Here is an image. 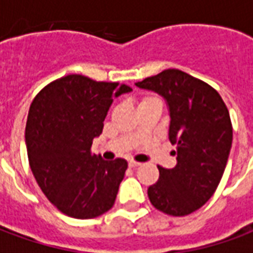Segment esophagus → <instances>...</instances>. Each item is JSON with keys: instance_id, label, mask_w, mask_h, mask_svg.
Returning <instances> with one entry per match:
<instances>
[{"instance_id": "esophagus-1", "label": "esophagus", "mask_w": 253, "mask_h": 253, "mask_svg": "<svg viewBox=\"0 0 253 253\" xmlns=\"http://www.w3.org/2000/svg\"><path fill=\"white\" fill-rule=\"evenodd\" d=\"M128 165H130L131 168H135V167H139V165H141V163H138V161H134V160H131V161H128Z\"/></svg>"}]
</instances>
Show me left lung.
Segmentation results:
<instances>
[{
  "label": "left lung",
  "instance_id": "1",
  "mask_svg": "<svg viewBox=\"0 0 253 253\" xmlns=\"http://www.w3.org/2000/svg\"><path fill=\"white\" fill-rule=\"evenodd\" d=\"M163 96L169 111V132L177 164L159 165L160 177L148 188L157 210L181 217L198 210L217 190L232 148L233 128L226 105L209 84L177 69L135 83Z\"/></svg>",
  "mask_w": 253,
  "mask_h": 253
}]
</instances>
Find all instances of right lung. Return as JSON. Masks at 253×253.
I'll use <instances>...</instances> for the list:
<instances>
[{"mask_svg": "<svg viewBox=\"0 0 253 253\" xmlns=\"http://www.w3.org/2000/svg\"><path fill=\"white\" fill-rule=\"evenodd\" d=\"M132 89L70 74L32 101L25 126L30 167L47 199L69 217L89 219L114 206L127 161H104L90 146L115 97Z\"/></svg>", "mask_w": 253, "mask_h": 253, "instance_id": "right-lung-1", "label": "right lung"}]
</instances>
